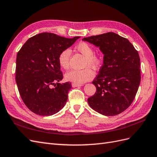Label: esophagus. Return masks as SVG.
I'll return each instance as SVG.
<instances>
[{
	"instance_id": "esophagus-1",
	"label": "esophagus",
	"mask_w": 157,
	"mask_h": 157,
	"mask_svg": "<svg viewBox=\"0 0 157 157\" xmlns=\"http://www.w3.org/2000/svg\"><path fill=\"white\" fill-rule=\"evenodd\" d=\"M82 86V84H76V83H72V87L75 88V87H78V86Z\"/></svg>"
}]
</instances>
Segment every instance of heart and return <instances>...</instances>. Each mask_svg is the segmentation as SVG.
Returning <instances> with one entry per match:
<instances>
[{
  "instance_id": "1",
  "label": "heart",
  "mask_w": 157,
  "mask_h": 157,
  "mask_svg": "<svg viewBox=\"0 0 157 157\" xmlns=\"http://www.w3.org/2000/svg\"><path fill=\"white\" fill-rule=\"evenodd\" d=\"M76 48L80 54L85 56L84 67L90 66L94 69H97L100 67L102 62L101 56L99 54L94 53V50L91 45L87 42H81L76 46ZM71 55V50L66 48L61 51L58 56L59 64L63 69H68L69 68ZM94 77V73L89 67L82 70H72L65 75L66 80L78 84L89 81L92 80Z\"/></svg>"
}]
</instances>
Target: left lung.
<instances>
[{
	"label": "left lung",
	"instance_id": "left-lung-1",
	"mask_svg": "<svg viewBox=\"0 0 157 157\" xmlns=\"http://www.w3.org/2000/svg\"><path fill=\"white\" fill-rule=\"evenodd\" d=\"M103 54V64L92 82L96 88L88 99L90 107L105 116L124 111L134 101L140 80V58L127 39L115 33L84 38Z\"/></svg>",
	"mask_w": 157,
	"mask_h": 157
}]
</instances>
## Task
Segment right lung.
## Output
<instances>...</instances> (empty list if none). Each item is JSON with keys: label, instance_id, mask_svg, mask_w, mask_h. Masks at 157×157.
I'll return each instance as SVG.
<instances>
[{"label": "right lung", "instance_id": "obj_1", "mask_svg": "<svg viewBox=\"0 0 157 157\" xmlns=\"http://www.w3.org/2000/svg\"><path fill=\"white\" fill-rule=\"evenodd\" d=\"M79 38L68 39L42 33L28 39L18 52L16 67L17 88L25 105L36 115L51 116L65 106L71 84L59 83L63 74L58 56Z\"/></svg>", "mask_w": 157, "mask_h": 157}]
</instances>
